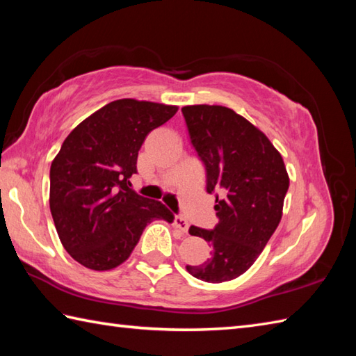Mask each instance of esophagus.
Segmentation results:
<instances>
[{
  "instance_id": "esophagus-1",
  "label": "esophagus",
  "mask_w": 356,
  "mask_h": 356,
  "mask_svg": "<svg viewBox=\"0 0 356 356\" xmlns=\"http://www.w3.org/2000/svg\"><path fill=\"white\" fill-rule=\"evenodd\" d=\"M174 226H176V228H179L184 234H186L188 228H190V225H188V222L185 220L184 217H180V216H176V218H174Z\"/></svg>"
}]
</instances>
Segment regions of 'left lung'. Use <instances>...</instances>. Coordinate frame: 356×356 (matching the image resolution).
I'll return each mask as SVG.
<instances>
[{
  "mask_svg": "<svg viewBox=\"0 0 356 356\" xmlns=\"http://www.w3.org/2000/svg\"><path fill=\"white\" fill-rule=\"evenodd\" d=\"M191 143L205 163L207 191L216 195L218 223L213 231L191 226L190 234L213 248L202 264L186 270L207 283H223L252 266L283 216L289 176L268 136L222 105L182 108Z\"/></svg>",
  "mask_w": 356,
  "mask_h": 356,
  "instance_id": "8db88e82",
  "label": "left lung"
}]
</instances>
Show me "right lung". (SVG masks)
Masks as SVG:
<instances>
[{
    "mask_svg": "<svg viewBox=\"0 0 356 356\" xmlns=\"http://www.w3.org/2000/svg\"><path fill=\"white\" fill-rule=\"evenodd\" d=\"M177 105L118 99L73 128L50 166V211L65 251L82 266L110 270L131 255L153 220L172 223L162 202L131 190L130 177L149 131Z\"/></svg>",
    "mask_w": 356,
    "mask_h": 356,
    "instance_id": "obj_1",
    "label": "right lung"
}]
</instances>
